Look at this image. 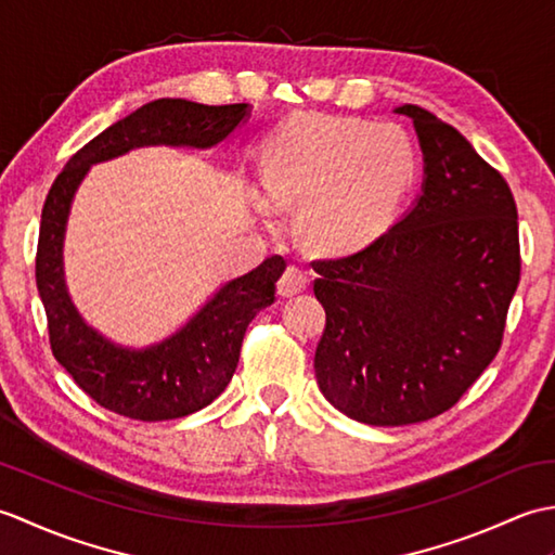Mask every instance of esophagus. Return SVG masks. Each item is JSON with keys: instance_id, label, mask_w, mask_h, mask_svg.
I'll list each match as a JSON object with an SVG mask.
<instances>
[{"instance_id": "34e87169", "label": "esophagus", "mask_w": 555, "mask_h": 555, "mask_svg": "<svg viewBox=\"0 0 555 555\" xmlns=\"http://www.w3.org/2000/svg\"><path fill=\"white\" fill-rule=\"evenodd\" d=\"M305 288H308V274L300 271L298 267H288L276 284V293L281 298L298 296V293H302Z\"/></svg>"}]
</instances>
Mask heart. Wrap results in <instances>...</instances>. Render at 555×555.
Listing matches in <instances>:
<instances>
[{"label":"heart","instance_id":"1","mask_svg":"<svg viewBox=\"0 0 555 555\" xmlns=\"http://www.w3.org/2000/svg\"><path fill=\"white\" fill-rule=\"evenodd\" d=\"M415 176V150L396 126L302 116L264 150L269 203L298 205L300 241L320 253L367 243L391 219ZM257 209L271 221V207Z\"/></svg>","mask_w":555,"mask_h":555}]
</instances>
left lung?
<instances>
[{
	"instance_id": "8db88e82",
	"label": "left lung",
	"mask_w": 555,
	"mask_h": 555,
	"mask_svg": "<svg viewBox=\"0 0 555 555\" xmlns=\"http://www.w3.org/2000/svg\"><path fill=\"white\" fill-rule=\"evenodd\" d=\"M396 112L420 138V197L362 250L312 262L326 312L317 384L374 427L451 410L496 358L520 284L517 207L503 176L431 112Z\"/></svg>"
}]
</instances>
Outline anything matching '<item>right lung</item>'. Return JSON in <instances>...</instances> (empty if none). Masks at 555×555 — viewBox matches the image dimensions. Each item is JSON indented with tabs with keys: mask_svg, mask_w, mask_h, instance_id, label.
I'll list each match as a JSON object with an SVG mask.
<instances>
[{
	"mask_svg": "<svg viewBox=\"0 0 555 555\" xmlns=\"http://www.w3.org/2000/svg\"><path fill=\"white\" fill-rule=\"evenodd\" d=\"M247 116V104L155 100L92 138L56 176L40 221L35 281L44 305L50 346L59 364L95 403L116 415L162 422L209 405L229 386L247 324L274 302L286 262L267 257L257 269L221 286L179 332L147 346H121L82 322L64 284L62 245L76 188L92 164L143 145L211 147Z\"/></svg>",
	"mask_w": 555,
	"mask_h": 555,
	"instance_id": "obj_1",
	"label": "right lung"
}]
</instances>
